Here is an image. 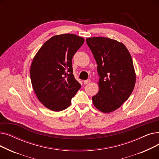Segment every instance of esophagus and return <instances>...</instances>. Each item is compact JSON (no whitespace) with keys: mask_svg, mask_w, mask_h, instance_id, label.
Instances as JSON below:
<instances>
[{"mask_svg":"<svg viewBox=\"0 0 159 159\" xmlns=\"http://www.w3.org/2000/svg\"><path fill=\"white\" fill-rule=\"evenodd\" d=\"M84 84H89V83L90 82V79H88V80H84Z\"/></svg>","mask_w":159,"mask_h":159,"instance_id":"1","label":"esophagus"}]
</instances>
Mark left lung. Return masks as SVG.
<instances>
[{
    "label": "left lung",
    "mask_w": 159,
    "mask_h": 159,
    "mask_svg": "<svg viewBox=\"0 0 159 159\" xmlns=\"http://www.w3.org/2000/svg\"><path fill=\"white\" fill-rule=\"evenodd\" d=\"M86 43L98 65L99 91L92 97L93 105L110 113L128 100L134 89L136 75L131 56L122 43L106 37H91Z\"/></svg>",
    "instance_id": "left-lung-1"
}]
</instances>
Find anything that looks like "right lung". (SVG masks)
I'll return each mask as SVG.
<instances>
[{"label":"right lung","mask_w":159,"mask_h":159,"mask_svg":"<svg viewBox=\"0 0 159 159\" xmlns=\"http://www.w3.org/2000/svg\"><path fill=\"white\" fill-rule=\"evenodd\" d=\"M84 39L76 35H56L47 40L33 58L30 78L39 101L48 109L68 107L81 85L73 74L72 58Z\"/></svg>","instance_id":"1"}]
</instances>
